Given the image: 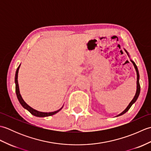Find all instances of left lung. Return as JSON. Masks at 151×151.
Returning <instances> with one entry per match:
<instances>
[{"label":"left lung","instance_id":"1","mask_svg":"<svg viewBox=\"0 0 151 151\" xmlns=\"http://www.w3.org/2000/svg\"><path fill=\"white\" fill-rule=\"evenodd\" d=\"M124 50H125V52H126L127 53L128 56H129L130 57L129 52H128L126 50H125V49H124ZM131 60V62H132V63H133V65H134V68H135V69H136V74H137V83H136V84H137V89H136V92L135 96H134V98H133V99H132V101H131V102H130L129 104L128 105V106H127L126 108H125V110H124V111H122L121 114H119V115H117L116 117L120 116V115H123L124 114L126 113L127 111H129V109L130 108V107L132 106V104L135 103V102L137 101V98H138L139 95V93H140V85H139V74L138 69H137V66H136V63H134V61H132V60Z\"/></svg>","mask_w":151,"mask_h":151}]
</instances>
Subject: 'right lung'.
Returning <instances> with one entry per match:
<instances>
[{
	"label": "right lung",
	"mask_w": 151,
	"mask_h": 151,
	"mask_svg": "<svg viewBox=\"0 0 151 151\" xmlns=\"http://www.w3.org/2000/svg\"><path fill=\"white\" fill-rule=\"evenodd\" d=\"M20 65H19V67H17V70H16V72H15V92H16V95H17V97L18 100L20 102V104H21V106L24 108L26 109L28 111L30 112L31 114H32L34 116H36V117H48V116H50V115H52L56 114V113H58L59 111H60L62 110L63 106L60 109H59L58 110H56V111H54L52 112H42V111H39L36 110H35V109L32 108V107H30L29 105H28L26 102H24V101L23 100V99L22 98L21 95L20 94V91H19V84H18V81H17V78H18V73H19V67H20Z\"/></svg>",
	"instance_id": "add662e5"
}]
</instances>
